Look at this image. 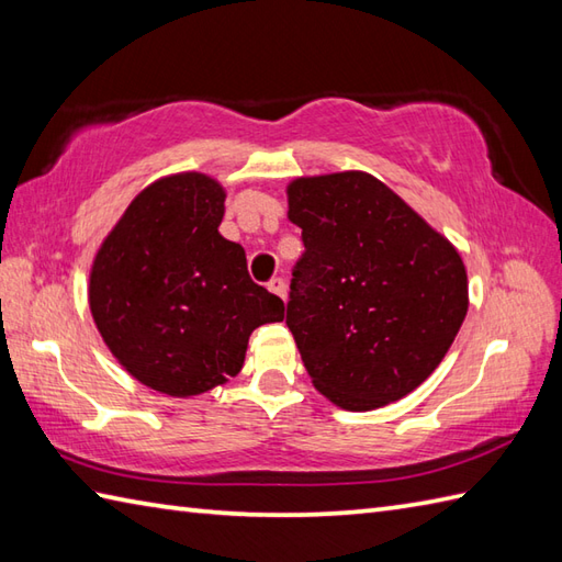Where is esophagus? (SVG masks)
I'll return each mask as SVG.
<instances>
[{"label": "esophagus", "mask_w": 562, "mask_h": 562, "mask_svg": "<svg viewBox=\"0 0 562 562\" xmlns=\"http://www.w3.org/2000/svg\"><path fill=\"white\" fill-rule=\"evenodd\" d=\"M268 290H270L272 294H278L280 300H284V296H288V282H284L282 278H272V280L268 282Z\"/></svg>", "instance_id": "obj_1"}]
</instances>
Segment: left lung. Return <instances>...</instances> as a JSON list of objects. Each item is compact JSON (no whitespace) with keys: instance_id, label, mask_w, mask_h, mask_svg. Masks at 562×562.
Listing matches in <instances>:
<instances>
[{"instance_id":"8db88e82","label":"left lung","mask_w":562,"mask_h":562,"mask_svg":"<svg viewBox=\"0 0 562 562\" xmlns=\"http://www.w3.org/2000/svg\"><path fill=\"white\" fill-rule=\"evenodd\" d=\"M288 217L306 248L288 326L316 391L352 413L408 396L469 312L459 250L364 171L294 178Z\"/></svg>"}]
</instances>
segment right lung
<instances>
[{
  "label": "right lung",
  "mask_w": 562,
  "mask_h": 562,
  "mask_svg": "<svg viewBox=\"0 0 562 562\" xmlns=\"http://www.w3.org/2000/svg\"><path fill=\"white\" fill-rule=\"evenodd\" d=\"M224 200L207 173L164 176L139 190L91 262L103 342L130 376L173 398L226 384L250 333L284 318L280 296L248 278L246 250L220 234Z\"/></svg>",
  "instance_id": "right-lung-1"
}]
</instances>
